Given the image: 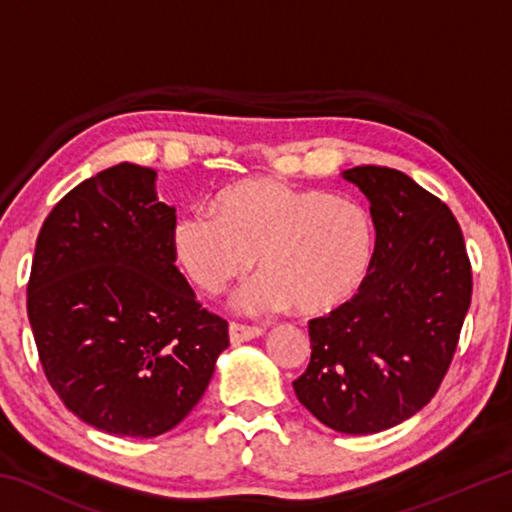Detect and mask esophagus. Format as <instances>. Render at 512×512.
I'll use <instances>...</instances> for the list:
<instances>
[{"label": "esophagus", "instance_id": "34e87169", "mask_svg": "<svg viewBox=\"0 0 512 512\" xmlns=\"http://www.w3.org/2000/svg\"><path fill=\"white\" fill-rule=\"evenodd\" d=\"M230 343L232 345H239V343H246V341H253L257 336L264 334L262 327H250V325H239V323H230Z\"/></svg>", "mask_w": 512, "mask_h": 512}]
</instances>
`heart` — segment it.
Wrapping results in <instances>:
<instances>
[{"label": "heart", "instance_id": "obj_1", "mask_svg": "<svg viewBox=\"0 0 512 512\" xmlns=\"http://www.w3.org/2000/svg\"><path fill=\"white\" fill-rule=\"evenodd\" d=\"M216 214H180L171 250L205 293L262 268L241 287L235 307L259 316L293 309L320 316L361 291L375 255V223L366 207L314 187L246 180L216 196Z\"/></svg>", "mask_w": 512, "mask_h": 512}]
</instances>
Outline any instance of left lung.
Instances as JSON below:
<instances>
[{"instance_id": "obj_1", "label": "left lung", "mask_w": 512, "mask_h": 512, "mask_svg": "<svg viewBox=\"0 0 512 512\" xmlns=\"http://www.w3.org/2000/svg\"><path fill=\"white\" fill-rule=\"evenodd\" d=\"M370 201L375 255L361 291L309 320L311 359L293 381L325 427L366 436L409 420L447 375L472 300V268L449 207L406 173L354 167Z\"/></svg>"}]
</instances>
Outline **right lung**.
<instances>
[{"instance_id":"obj_1","label":"right lung","mask_w":512,"mask_h":512,"mask_svg":"<svg viewBox=\"0 0 512 512\" xmlns=\"http://www.w3.org/2000/svg\"><path fill=\"white\" fill-rule=\"evenodd\" d=\"M155 173L121 162L83 180L42 223L27 311L60 400L112 436L153 438L187 418L228 348V323L176 268V207Z\"/></svg>"}]
</instances>
